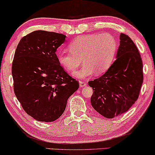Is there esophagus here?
<instances>
[{
	"label": "esophagus",
	"mask_w": 155,
	"mask_h": 155,
	"mask_svg": "<svg viewBox=\"0 0 155 155\" xmlns=\"http://www.w3.org/2000/svg\"><path fill=\"white\" fill-rule=\"evenodd\" d=\"M79 83H80V87L81 88L85 87V86L87 85V83L86 82H84V81H80Z\"/></svg>",
	"instance_id": "obj_1"
}]
</instances>
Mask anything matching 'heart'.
<instances>
[{"label": "heart", "mask_w": 155, "mask_h": 155, "mask_svg": "<svg viewBox=\"0 0 155 155\" xmlns=\"http://www.w3.org/2000/svg\"><path fill=\"white\" fill-rule=\"evenodd\" d=\"M70 51H62L58 54V61L68 71H74L82 63L80 70L73 73L79 79L105 73L115 60L117 41L108 33L80 35L70 42Z\"/></svg>", "instance_id": "b5f03b06"}]
</instances>
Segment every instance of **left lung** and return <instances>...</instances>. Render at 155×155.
I'll list each match as a JSON object with an SVG mask.
<instances>
[{
  "label": "left lung",
  "instance_id": "obj_1",
  "mask_svg": "<svg viewBox=\"0 0 155 155\" xmlns=\"http://www.w3.org/2000/svg\"><path fill=\"white\" fill-rule=\"evenodd\" d=\"M117 59L104 74L88 82L93 88V108L112 119L128 111L139 97L143 81V62L137 47L127 35L120 34Z\"/></svg>",
  "mask_w": 155,
  "mask_h": 155
}]
</instances>
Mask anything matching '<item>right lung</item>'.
<instances>
[{
	"instance_id": "add662e5",
	"label": "right lung",
	"mask_w": 155,
	"mask_h": 155,
	"mask_svg": "<svg viewBox=\"0 0 155 155\" xmlns=\"http://www.w3.org/2000/svg\"><path fill=\"white\" fill-rule=\"evenodd\" d=\"M66 35L42 30L25 35L18 45L12 62L14 91L28 115L51 122L62 115L68 97L79 82L65 71L55 51Z\"/></svg>"
}]
</instances>
